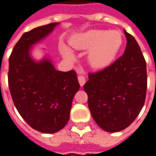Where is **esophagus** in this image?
I'll list each match as a JSON object with an SVG mask.
<instances>
[{"label":"esophagus","mask_w":156,"mask_h":156,"mask_svg":"<svg viewBox=\"0 0 156 156\" xmlns=\"http://www.w3.org/2000/svg\"><path fill=\"white\" fill-rule=\"evenodd\" d=\"M78 82H79V84L80 86H83L84 85V83H85V78L83 77V76H82V75H79L78 77Z\"/></svg>","instance_id":"obj_1"}]
</instances>
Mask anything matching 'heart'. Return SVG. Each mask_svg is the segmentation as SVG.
Here are the masks:
<instances>
[{
    "mask_svg": "<svg viewBox=\"0 0 156 156\" xmlns=\"http://www.w3.org/2000/svg\"><path fill=\"white\" fill-rule=\"evenodd\" d=\"M76 50L88 51V62L94 69H104L114 61L122 44V38L117 31L93 29L78 34L71 41ZM61 52L69 62L75 59V55L69 48L62 45Z\"/></svg>",
    "mask_w": 156,
    "mask_h": 156,
    "instance_id": "heart-1",
    "label": "heart"
}]
</instances>
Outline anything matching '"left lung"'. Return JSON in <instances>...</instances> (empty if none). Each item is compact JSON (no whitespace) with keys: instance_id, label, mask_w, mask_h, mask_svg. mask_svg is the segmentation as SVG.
Here are the masks:
<instances>
[{"instance_id":"left-lung-1","label":"left lung","mask_w":156,"mask_h":156,"mask_svg":"<svg viewBox=\"0 0 156 156\" xmlns=\"http://www.w3.org/2000/svg\"><path fill=\"white\" fill-rule=\"evenodd\" d=\"M124 54L111 66L89 73L83 86L92 117L106 132L125 129L144 106L147 90L146 62L133 36L124 30Z\"/></svg>"}]
</instances>
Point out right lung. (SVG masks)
<instances>
[{"instance_id":"obj_1","label":"right lung","mask_w":156,"mask_h":156,"mask_svg":"<svg viewBox=\"0 0 156 156\" xmlns=\"http://www.w3.org/2000/svg\"><path fill=\"white\" fill-rule=\"evenodd\" d=\"M58 24L52 23L24 33L9 57L8 86L14 105L30 127L44 133H56L66 126L80 87L75 71L55 70L49 58L35 62L30 55L33 44Z\"/></svg>"}]
</instances>
